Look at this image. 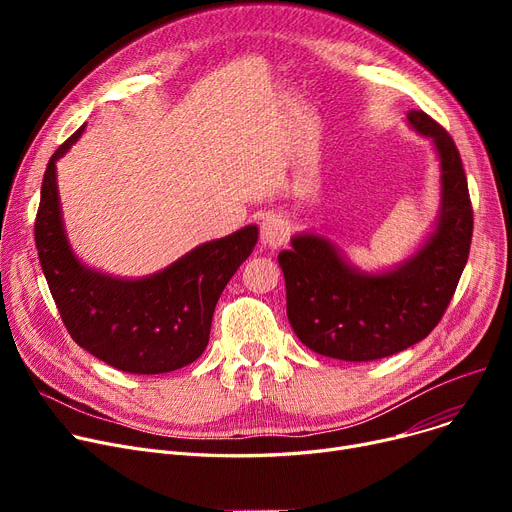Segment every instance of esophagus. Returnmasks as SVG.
<instances>
[{
	"label": "esophagus",
	"instance_id": "34e87169",
	"mask_svg": "<svg viewBox=\"0 0 512 512\" xmlns=\"http://www.w3.org/2000/svg\"><path fill=\"white\" fill-rule=\"evenodd\" d=\"M288 224L278 213H265L261 220V245L267 249H276L288 238Z\"/></svg>",
	"mask_w": 512,
	"mask_h": 512
}]
</instances>
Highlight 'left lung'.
Listing matches in <instances>:
<instances>
[{"label": "left lung", "instance_id": "1", "mask_svg": "<svg viewBox=\"0 0 512 512\" xmlns=\"http://www.w3.org/2000/svg\"><path fill=\"white\" fill-rule=\"evenodd\" d=\"M407 122L432 141L440 159L438 220L419 249L392 270L363 272L330 238L301 232L278 255L288 321L313 353L375 361L405 351L438 326L461 280L473 209L459 149L425 112H407Z\"/></svg>", "mask_w": 512, "mask_h": 512}]
</instances>
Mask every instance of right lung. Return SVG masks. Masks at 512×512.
<instances>
[{
	"mask_svg": "<svg viewBox=\"0 0 512 512\" xmlns=\"http://www.w3.org/2000/svg\"><path fill=\"white\" fill-rule=\"evenodd\" d=\"M87 124L51 155L35 220L41 270L62 321L78 346L126 373L155 375L201 357L222 290L259 238L245 226L203 242L164 270L143 278H116L93 270L72 251L58 193L56 161Z\"/></svg>",
	"mask_w": 512,
	"mask_h": 512,
	"instance_id": "right-lung-1",
	"label": "right lung"
}]
</instances>
